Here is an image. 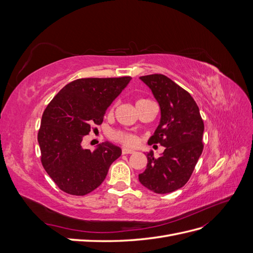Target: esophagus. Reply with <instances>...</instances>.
I'll return each instance as SVG.
<instances>
[{
  "mask_svg": "<svg viewBox=\"0 0 253 253\" xmlns=\"http://www.w3.org/2000/svg\"><path fill=\"white\" fill-rule=\"evenodd\" d=\"M133 153H135V151L132 149H128V148L122 149V154H133Z\"/></svg>",
  "mask_w": 253,
  "mask_h": 253,
  "instance_id": "1",
  "label": "esophagus"
}]
</instances>
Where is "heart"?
<instances>
[{"label": "heart", "mask_w": 253, "mask_h": 253, "mask_svg": "<svg viewBox=\"0 0 253 253\" xmlns=\"http://www.w3.org/2000/svg\"><path fill=\"white\" fill-rule=\"evenodd\" d=\"M142 100H144V99H140V100H138L137 102L142 101ZM113 137L116 140H118L122 143H125V144H128V145L134 144L136 142V137L134 135L127 134V133H125V132H115Z\"/></svg>", "instance_id": "b5f03b06"}]
</instances>
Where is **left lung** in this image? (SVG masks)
Returning <instances> with one entry per match:
<instances>
[{
  "instance_id": "1",
  "label": "left lung",
  "mask_w": 253,
  "mask_h": 253,
  "mask_svg": "<svg viewBox=\"0 0 253 253\" xmlns=\"http://www.w3.org/2000/svg\"><path fill=\"white\" fill-rule=\"evenodd\" d=\"M160 108V121L149 144L160 143L165 151L154 158L150 151L147 169L139 174L142 186L158 194L171 193L187 183L204 149V121L187 90L162 74L140 77Z\"/></svg>"
}]
</instances>
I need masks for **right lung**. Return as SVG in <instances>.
<instances>
[{"mask_svg":"<svg viewBox=\"0 0 253 253\" xmlns=\"http://www.w3.org/2000/svg\"><path fill=\"white\" fill-rule=\"evenodd\" d=\"M131 77L77 79L46 106L38 133L42 166L65 193L82 196L101 185L121 149L109 141L90 151L82 147L90 126L101 125L112 102Z\"/></svg>","mask_w":253,"mask_h":253,"instance_id":"obj_1","label":"right lung"}]
</instances>
